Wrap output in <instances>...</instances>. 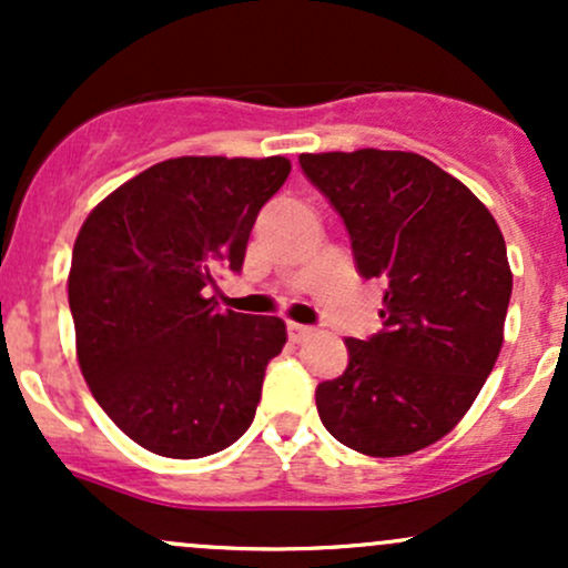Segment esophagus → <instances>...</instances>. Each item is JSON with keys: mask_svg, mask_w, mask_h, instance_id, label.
Returning a JSON list of instances; mask_svg holds the SVG:
<instances>
[{"mask_svg": "<svg viewBox=\"0 0 568 568\" xmlns=\"http://www.w3.org/2000/svg\"><path fill=\"white\" fill-rule=\"evenodd\" d=\"M312 334V328L310 325H302V323H288V336H291V342H304L306 336Z\"/></svg>", "mask_w": 568, "mask_h": 568, "instance_id": "1", "label": "esophagus"}]
</instances>
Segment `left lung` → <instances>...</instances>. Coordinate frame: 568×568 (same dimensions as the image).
Returning a JSON list of instances; mask_svg holds the SVG:
<instances>
[{
	"label": "left lung",
	"instance_id": "1",
	"mask_svg": "<svg viewBox=\"0 0 568 568\" xmlns=\"http://www.w3.org/2000/svg\"><path fill=\"white\" fill-rule=\"evenodd\" d=\"M344 219L357 272L382 280L384 328L347 338L349 363L317 384V414L344 446L406 456L459 425L501 342L513 272L488 207L414 152L302 154Z\"/></svg>",
	"mask_w": 568,
	"mask_h": 568
}]
</instances>
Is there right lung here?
Returning a JSON list of instances; mask_svg holds the SVG:
<instances>
[{"label": "right lung", "instance_id": "right-lung-1", "mask_svg": "<svg viewBox=\"0 0 568 568\" xmlns=\"http://www.w3.org/2000/svg\"><path fill=\"white\" fill-rule=\"evenodd\" d=\"M285 158H175L98 202L77 234L69 306L77 361L98 406L130 440L171 459L232 446L285 347L280 317L219 312V270H243L258 211Z\"/></svg>", "mask_w": 568, "mask_h": 568}]
</instances>
